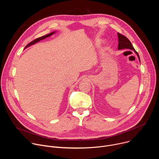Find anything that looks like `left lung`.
<instances>
[{
	"instance_id": "left-lung-1",
	"label": "left lung",
	"mask_w": 159,
	"mask_h": 159,
	"mask_svg": "<svg viewBox=\"0 0 159 159\" xmlns=\"http://www.w3.org/2000/svg\"><path fill=\"white\" fill-rule=\"evenodd\" d=\"M118 50H124V49H129L131 50H133L136 54L137 55L139 60H140V57L139 55V53L135 51L134 48H133L132 44L131 43L130 41L123 34L118 33Z\"/></svg>"
}]
</instances>
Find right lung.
<instances>
[{"label": "right lung", "mask_w": 159, "mask_h": 159, "mask_svg": "<svg viewBox=\"0 0 159 159\" xmlns=\"http://www.w3.org/2000/svg\"><path fill=\"white\" fill-rule=\"evenodd\" d=\"M55 33V31H54V32H52V33H50V34H47V35H45V36H41V37H40V38H37V39H34L33 41H31V43H30L28 44H27V46L25 47V48H28V47L31 46V45H32V44H35L36 43H38V42H39V41H41V40H42V39H45V38H46L50 37V36H52V34H53Z\"/></svg>", "instance_id": "obj_1"}]
</instances>
